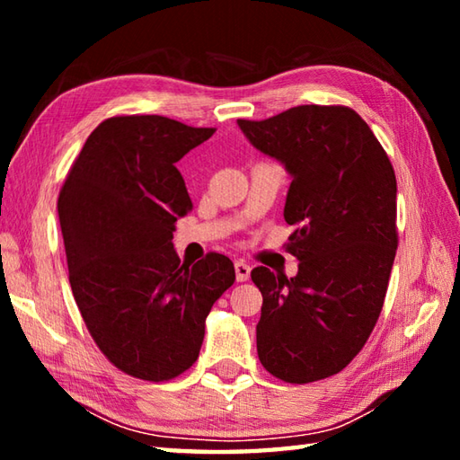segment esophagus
<instances>
[{
  "instance_id": "34e87169",
  "label": "esophagus",
  "mask_w": 460,
  "mask_h": 460,
  "mask_svg": "<svg viewBox=\"0 0 460 460\" xmlns=\"http://www.w3.org/2000/svg\"><path fill=\"white\" fill-rule=\"evenodd\" d=\"M235 277H237L239 282L249 280V277H251V265H249V262H245V261H237L235 262Z\"/></svg>"
}]
</instances>
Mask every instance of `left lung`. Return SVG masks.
<instances>
[{"mask_svg": "<svg viewBox=\"0 0 460 460\" xmlns=\"http://www.w3.org/2000/svg\"><path fill=\"white\" fill-rule=\"evenodd\" d=\"M292 178L285 219L296 277L251 270L262 295L257 351L269 374L310 384L364 348L384 308L397 249V181L385 150L348 106L302 104L237 120Z\"/></svg>", "mask_w": 460, "mask_h": 460, "instance_id": "1", "label": "left lung"}]
</instances>
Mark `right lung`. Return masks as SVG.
<instances>
[{"instance_id": "obj_1", "label": "right lung", "mask_w": 460, "mask_h": 460, "mask_svg": "<svg viewBox=\"0 0 460 460\" xmlns=\"http://www.w3.org/2000/svg\"><path fill=\"white\" fill-rule=\"evenodd\" d=\"M213 132L158 114L114 116L86 138L58 193L75 302L128 376L168 381L191 367L213 302L235 282L225 255L181 265L172 243L193 208L175 164Z\"/></svg>"}]
</instances>
